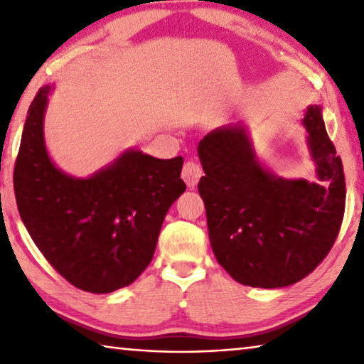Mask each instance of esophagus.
I'll use <instances>...</instances> for the list:
<instances>
[{"mask_svg": "<svg viewBox=\"0 0 364 364\" xmlns=\"http://www.w3.org/2000/svg\"><path fill=\"white\" fill-rule=\"evenodd\" d=\"M200 176H202V168L196 162H193V160H188V162L184 164L183 171H181V178L184 180V183L188 184V188L197 186Z\"/></svg>", "mask_w": 364, "mask_h": 364, "instance_id": "34e87169", "label": "esophagus"}]
</instances>
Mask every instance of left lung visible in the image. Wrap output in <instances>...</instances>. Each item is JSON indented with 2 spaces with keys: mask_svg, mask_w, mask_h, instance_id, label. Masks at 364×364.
Masks as SVG:
<instances>
[{
  "mask_svg": "<svg viewBox=\"0 0 364 364\" xmlns=\"http://www.w3.org/2000/svg\"><path fill=\"white\" fill-rule=\"evenodd\" d=\"M301 123L318 183L282 178L262 165L241 122L217 128L197 146L205 173L197 188L213 255L244 286L295 284L323 262L341 230L343 168L321 106H308Z\"/></svg>",
  "mask_w": 364,
  "mask_h": 364,
  "instance_id": "left-lung-1",
  "label": "left lung"
}]
</instances>
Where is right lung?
Masks as SVG:
<instances>
[{
    "instance_id": "obj_1",
    "label": "right lung",
    "mask_w": 364,
    "mask_h": 364,
    "mask_svg": "<svg viewBox=\"0 0 364 364\" xmlns=\"http://www.w3.org/2000/svg\"><path fill=\"white\" fill-rule=\"evenodd\" d=\"M51 91L43 86L28 107L14 167L17 208L36 247L70 284L114 292L151 263L165 215L186 191L183 157L127 149L86 178L65 173L45 143Z\"/></svg>"
}]
</instances>
